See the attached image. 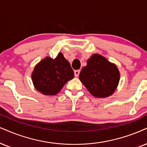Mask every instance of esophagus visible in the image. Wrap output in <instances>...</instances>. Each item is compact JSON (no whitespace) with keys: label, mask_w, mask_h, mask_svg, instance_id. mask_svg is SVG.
<instances>
[{"label":"esophagus","mask_w":147,"mask_h":147,"mask_svg":"<svg viewBox=\"0 0 147 147\" xmlns=\"http://www.w3.org/2000/svg\"><path fill=\"white\" fill-rule=\"evenodd\" d=\"M80 72V70H76L75 71H74V75H75L76 77H78L79 76Z\"/></svg>","instance_id":"1"}]
</instances>
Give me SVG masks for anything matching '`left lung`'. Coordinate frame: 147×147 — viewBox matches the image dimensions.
I'll return each mask as SVG.
<instances>
[{
  "label": "left lung",
  "mask_w": 147,
  "mask_h": 147,
  "mask_svg": "<svg viewBox=\"0 0 147 147\" xmlns=\"http://www.w3.org/2000/svg\"><path fill=\"white\" fill-rule=\"evenodd\" d=\"M79 78L89 93L96 97L112 95L119 84L120 74L117 67L99 54H93Z\"/></svg>",
  "instance_id": "obj_1"
}]
</instances>
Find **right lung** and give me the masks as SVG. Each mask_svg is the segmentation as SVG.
Masks as SVG:
<instances>
[{"mask_svg":"<svg viewBox=\"0 0 147 147\" xmlns=\"http://www.w3.org/2000/svg\"><path fill=\"white\" fill-rule=\"evenodd\" d=\"M74 77V71L62 53L54 59L46 57L36 65L32 73L35 88L46 95H57Z\"/></svg>","mask_w":147,"mask_h":147,"instance_id":"1","label":"right lung"}]
</instances>
